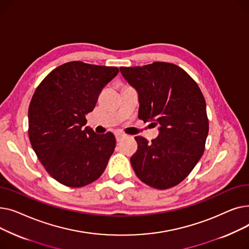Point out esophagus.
<instances>
[{
	"label": "esophagus",
	"mask_w": 249,
	"mask_h": 249,
	"mask_svg": "<svg viewBox=\"0 0 249 249\" xmlns=\"http://www.w3.org/2000/svg\"><path fill=\"white\" fill-rule=\"evenodd\" d=\"M115 136H116V140H117L118 142H119V141L122 140V138L125 137V134H123V133H121V132H116V133H115Z\"/></svg>",
	"instance_id": "1"
}]
</instances>
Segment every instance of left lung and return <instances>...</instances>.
<instances>
[{
  "mask_svg": "<svg viewBox=\"0 0 249 249\" xmlns=\"http://www.w3.org/2000/svg\"><path fill=\"white\" fill-rule=\"evenodd\" d=\"M120 71L138 93L139 119L160 124L151 143L135 137L138 149L130 159L134 172L154 189L173 188L189 176L205 150L209 120L202 91L174 63L121 67Z\"/></svg>",
  "mask_w": 249,
  "mask_h": 249,
  "instance_id": "8db88e82",
  "label": "left lung"
}]
</instances>
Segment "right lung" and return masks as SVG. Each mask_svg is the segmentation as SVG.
<instances>
[{"instance_id":"obj_1","label":"right lung","mask_w":249,"mask_h":249,"mask_svg":"<svg viewBox=\"0 0 249 249\" xmlns=\"http://www.w3.org/2000/svg\"><path fill=\"white\" fill-rule=\"evenodd\" d=\"M118 68L71 61L49 72L28 110V135L47 173L60 184L81 188L98 179L116 146L113 133L96 134L86 115Z\"/></svg>"}]
</instances>
